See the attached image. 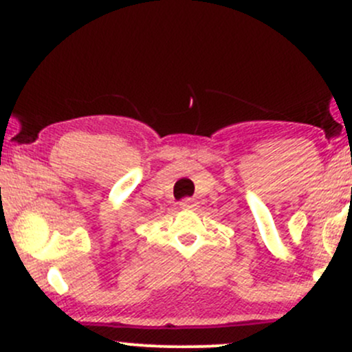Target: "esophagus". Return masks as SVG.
Returning <instances> with one entry per match:
<instances>
[{"label": "esophagus", "instance_id": "esophagus-1", "mask_svg": "<svg viewBox=\"0 0 352 352\" xmlns=\"http://www.w3.org/2000/svg\"><path fill=\"white\" fill-rule=\"evenodd\" d=\"M179 206L183 209H192L196 206V203L195 199H191V197H184V199L179 203Z\"/></svg>", "mask_w": 352, "mask_h": 352}]
</instances>
